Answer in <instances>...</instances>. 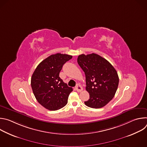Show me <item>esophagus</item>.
<instances>
[{"instance_id": "1", "label": "esophagus", "mask_w": 147, "mask_h": 147, "mask_svg": "<svg viewBox=\"0 0 147 147\" xmlns=\"http://www.w3.org/2000/svg\"><path fill=\"white\" fill-rule=\"evenodd\" d=\"M76 89L78 92H81L82 91V88L80 84H77V86H76Z\"/></svg>"}]
</instances>
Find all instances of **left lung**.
I'll use <instances>...</instances> for the list:
<instances>
[{
	"instance_id": "obj_1",
	"label": "left lung",
	"mask_w": 147,
	"mask_h": 147,
	"mask_svg": "<svg viewBox=\"0 0 147 147\" xmlns=\"http://www.w3.org/2000/svg\"><path fill=\"white\" fill-rule=\"evenodd\" d=\"M77 62L85 73L86 90L90 94V99L84 103L95 109L105 107L113 99L118 87L116 70L107 60L95 53L80 55Z\"/></svg>"
}]
</instances>
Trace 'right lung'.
Listing matches in <instances>:
<instances>
[{
	"label": "right lung",
	"mask_w": 147,
	"mask_h": 147,
	"mask_svg": "<svg viewBox=\"0 0 147 147\" xmlns=\"http://www.w3.org/2000/svg\"><path fill=\"white\" fill-rule=\"evenodd\" d=\"M72 56L56 53L42 61L34 71L31 85L35 98L42 106L49 111L64 107L73 88L59 77L65 63Z\"/></svg>",
	"instance_id": "obj_1"
}]
</instances>
